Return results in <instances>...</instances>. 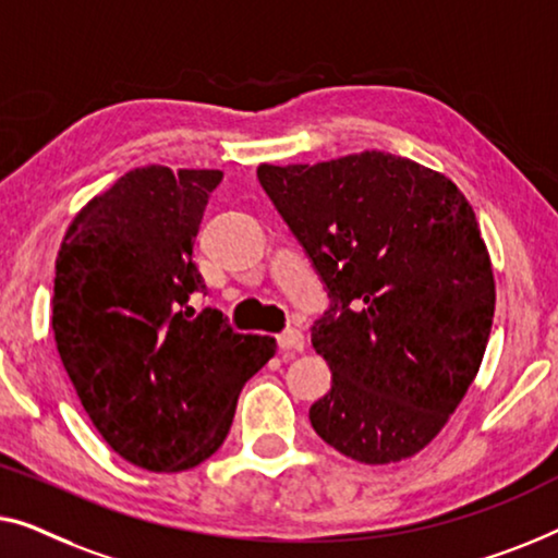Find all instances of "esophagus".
<instances>
[{
    "label": "esophagus",
    "mask_w": 558,
    "mask_h": 558,
    "mask_svg": "<svg viewBox=\"0 0 558 558\" xmlns=\"http://www.w3.org/2000/svg\"><path fill=\"white\" fill-rule=\"evenodd\" d=\"M278 347L286 356H293V354H301V351L305 349V339L298 328H290V331L278 336Z\"/></svg>",
    "instance_id": "esophagus-1"
}]
</instances>
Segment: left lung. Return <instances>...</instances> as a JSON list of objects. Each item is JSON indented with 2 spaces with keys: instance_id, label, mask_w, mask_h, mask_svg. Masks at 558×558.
<instances>
[{
  "instance_id": "obj_1",
  "label": "left lung",
  "mask_w": 558,
  "mask_h": 558,
  "mask_svg": "<svg viewBox=\"0 0 558 558\" xmlns=\"http://www.w3.org/2000/svg\"><path fill=\"white\" fill-rule=\"evenodd\" d=\"M257 179L331 295L311 333L331 366L313 429L366 465L412 458L488 347L496 280L473 207L445 174L384 151L260 163Z\"/></svg>"
}]
</instances>
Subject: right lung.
<instances>
[{"label":"right lung","mask_w":558,"mask_h":558,"mask_svg":"<svg viewBox=\"0 0 558 558\" xmlns=\"http://www.w3.org/2000/svg\"><path fill=\"white\" fill-rule=\"evenodd\" d=\"M219 182L217 169H133L77 211L54 260L62 366L100 437L154 473L215 454L240 389L278 349L186 305L207 290L192 247Z\"/></svg>","instance_id":"obj_1"}]
</instances>
